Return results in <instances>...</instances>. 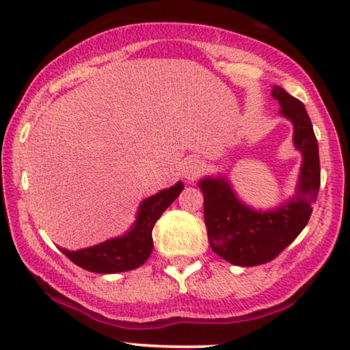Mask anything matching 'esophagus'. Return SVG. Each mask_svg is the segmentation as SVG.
Listing matches in <instances>:
<instances>
[{
  "instance_id": "esophagus-1",
  "label": "esophagus",
  "mask_w": 350,
  "mask_h": 350,
  "mask_svg": "<svg viewBox=\"0 0 350 350\" xmlns=\"http://www.w3.org/2000/svg\"><path fill=\"white\" fill-rule=\"evenodd\" d=\"M201 173V163L195 159L187 160L184 163V170H182V174H184L185 179H195V177Z\"/></svg>"
}]
</instances>
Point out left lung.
I'll return each mask as SVG.
<instances>
[{
  "label": "left lung",
  "instance_id": "8db88e82",
  "mask_svg": "<svg viewBox=\"0 0 350 350\" xmlns=\"http://www.w3.org/2000/svg\"><path fill=\"white\" fill-rule=\"evenodd\" d=\"M272 96L294 124L295 148L304 154L297 196L276 211L256 212L239 202L226 180L207 177L200 182L208 243L218 256L242 267L270 262L299 236L321 187L319 146L305 105L280 86H273Z\"/></svg>",
  "mask_w": 350,
  "mask_h": 350
}]
</instances>
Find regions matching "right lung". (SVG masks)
Wrapping results in <instances>:
<instances>
[{
    "label": "right lung",
    "mask_w": 350,
    "mask_h": 350,
    "mask_svg": "<svg viewBox=\"0 0 350 350\" xmlns=\"http://www.w3.org/2000/svg\"><path fill=\"white\" fill-rule=\"evenodd\" d=\"M182 190L184 184L177 182L171 189L161 190L157 195L143 201L137 221L124 237L111 239L78 252H69V250H61V252L78 267L94 273H116L138 269L152 253V229L155 221Z\"/></svg>",
    "instance_id": "right-lung-1"
}]
</instances>
